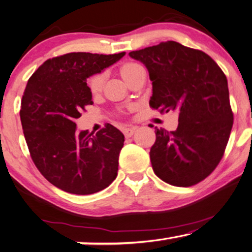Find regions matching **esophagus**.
Segmentation results:
<instances>
[{
  "instance_id": "esophagus-1",
  "label": "esophagus",
  "mask_w": 252,
  "mask_h": 252,
  "mask_svg": "<svg viewBox=\"0 0 252 252\" xmlns=\"http://www.w3.org/2000/svg\"><path fill=\"white\" fill-rule=\"evenodd\" d=\"M135 127H128V128H125L123 130V133H124V135H125L126 137H130L132 136V135L135 133Z\"/></svg>"
}]
</instances>
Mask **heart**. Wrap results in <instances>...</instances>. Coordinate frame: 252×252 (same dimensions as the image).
I'll list each match as a JSON object with an SVG mask.
<instances>
[{
  "label": "heart",
  "mask_w": 252,
  "mask_h": 252,
  "mask_svg": "<svg viewBox=\"0 0 252 252\" xmlns=\"http://www.w3.org/2000/svg\"><path fill=\"white\" fill-rule=\"evenodd\" d=\"M142 65H140L138 63H124L122 67H120V75H122V77L125 79V81L128 83L130 79L134 77V75L136 74L138 70H141ZM104 78H105V75L104 72H100V74H96L92 76L89 79V82H87V85H89V89L92 93H99L100 91L102 90V86H103V83H104Z\"/></svg>",
  "instance_id": "obj_1"
}]
</instances>
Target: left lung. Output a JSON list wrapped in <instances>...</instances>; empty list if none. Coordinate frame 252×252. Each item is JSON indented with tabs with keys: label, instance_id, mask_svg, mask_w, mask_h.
<instances>
[{
	"label": "left lung",
	"instance_id": "left-lung-1",
	"mask_svg": "<svg viewBox=\"0 0 252 252\" xmlns=\"http://www.w3.org/2000/svg\"><path fill=\"white\" fill-rule=\"evenodd\" d=\"M152 82L150 105L178 114L174 132L156 128L151 165L160 180L191 187L220 163L233 126L227 79L205 52L168 41L132 51Z\"/></svg>",
	"mask_w": 252,
	"mask_h": 252
}]
</instances>
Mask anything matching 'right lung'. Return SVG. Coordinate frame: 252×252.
I'll list each match as a JSON object with an SVG mask.
<instances>
[{
    "mask_svg": "<svg viewBox=\"0 0 252 252\" xmlns=\"http://www.w3.org/2000/svg\"><path fill=\"white\" fill-rule=\"evenodd\" d=\"M72 52L46 60L29 78L20 119L32 159L51 184L72 194H92L117 177L125 136L110 124L96 134L76 119L93 104L87 78L125 56Z\"/></svg>",
    "mask_w": 252,
    "mask_h": 252,
    "instance_id": "right-lung-1",
    "label": "right lung"
}]
</instances>
